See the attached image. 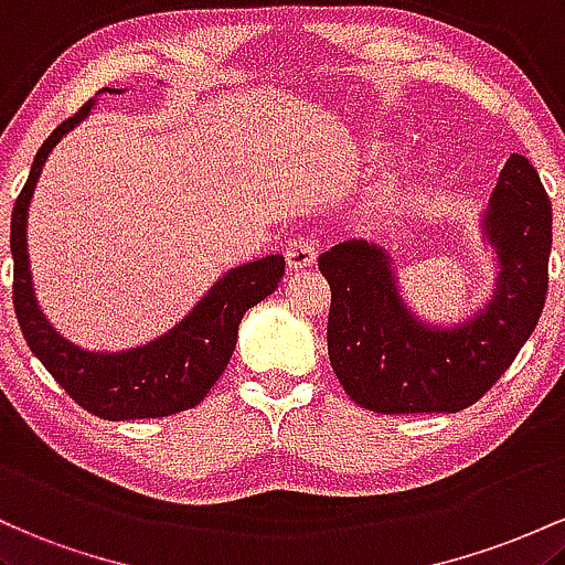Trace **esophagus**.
<instances>
[{"instance_id": "1", "label": "esophagus", "mask_w": 565, "mask_h": 565, "mask_svg": "<svg viewBox=\"0 0 565 565\" xmlns=\"http://www.w3.org/2000/svg\"><path fill=\"white\" fill-rule=\"evenodd\" d=\"M285 262L294 271L299 269H307V266H312L317 262V239L312 237H296L294 243L285 248Z\"/></svg>"}]
</instances>
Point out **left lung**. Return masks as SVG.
Wrapping results in <instances>:
<instances>
[{
  "label": "left lung",
  "mask_w": 565,
  "mask_h": 565,
  "mask_svg": "<svg viewBox=\"0 0 565 565\" xmlns=\"http://www.w3.org/2000/svg\"><path fill=\"white\" fill-rule=\"evenodd\" d=\"M483 232L497 250V288L486 309L454 328L411 312L379 245L347 239L322 253L328 354L354 403L376 414H456L512 365L542 317L553 248V207L525 157L512 154L499 173Z\"/></svg>",
  "instance_id": "8db88e82"
}]
</instances>
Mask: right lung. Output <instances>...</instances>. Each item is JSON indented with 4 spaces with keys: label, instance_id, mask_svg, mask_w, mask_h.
I'll return each mask as SVG.
<instances>
[{
    "label": "right lung",
    "instance_id": "obj_1",
    "mask_svg": "<svg viewBox=\"0 0 565 565\" xmlns=\"http://www.w3.org/2000/svg\"><path fill=\"white\" fill-rule=\"evenodd\" d=\"M100 93H122L104 87ZM95 98L61 122L36 151L26 186L18 194L10 221L12 303L29 350L74 403L109 422L157 419L179 414L205 401L211 386L226 371L243 315L275 294L285 275L280 253L234 266L207 290L175 328L143 347L122 352H90L55 331L36 303L29 269L26 215L36 181L53 146L90 114Z\"/></svg>",
    "mask_w": 565,
    "mask_h": 565
}]
</instances>
